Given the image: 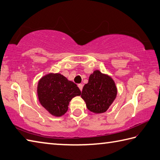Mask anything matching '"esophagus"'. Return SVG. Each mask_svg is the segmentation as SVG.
<instances>
[{
	"instance_id": "1",
	"label": "esophagus",
	"mask_w": 160,
	"mask_h": 160,
	"mask_svg": "<svg viewBox=\"0 0 160 160\" xmlns=\"http://www.w3.org/2000/svg\"><path fill=\"white\" fill-rule=\"evenodd\" d=\"M78 87H79V89H80V91H82V87H83V85L82 84H78Z\"/></svg>"
}]
</instances>
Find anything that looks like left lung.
I'll return each mask as SVG.
<instances>
[{"mask_svg":"<svg viewBox=\"0 0 160 160\" xmlns=\"http://www.w3.org/2000/svg\"><path fill=\"white\" fill-rule=\"evenodd\" d=\"M117 94V88L112 78L96 70L89 76L88 83L84 85L81 98L89 111L101 114L110 107Z\"/></svg>","mask_w":160,"mask_h":160,"instance_id":"1","label":"left lung"}]
</instances>
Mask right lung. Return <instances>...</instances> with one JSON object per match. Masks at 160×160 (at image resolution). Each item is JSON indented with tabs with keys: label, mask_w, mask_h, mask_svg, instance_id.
I'll return each instance as SVG.
<instances>
[{
	"label": "right lung",
	"mask_w": 160,
	"mask_h": 160,
	"mask_svg": "<svg viewBox=\"0 0 160 160\" xmlns=\"http://www.w3.org/2000/svg\"><path fill=\"white\" fill-rule=\"evenodd\" d=\"M37 91L41 105L56 117L63 116L71 99L81 94L76 84L58 73H50L41 78Z\"/></svg>",
	"instance_id": "1"
}]
</instances>
